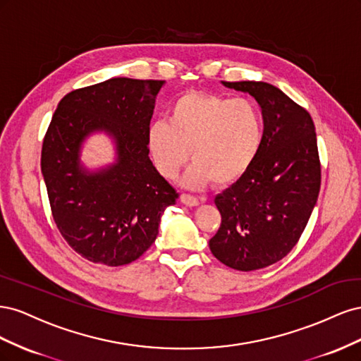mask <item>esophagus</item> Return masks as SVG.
<instances>
[{"label": "esophagus", "mask_w": 361, "mask_h": 361, "mask_svg": "<svg viewBox=\"0 0 361 361\" xmlns=\"http://www.w3.org/2000/svg\"><path fill=\"white\" fill-rule=\"evenodd\" d=\"M180 202L183 203V204H187V206H197L200 202L194 197V195H191V194H187V192H182L180 194Z\"/></svg>", "instance_id": "esophagus-1"}]
</instances>
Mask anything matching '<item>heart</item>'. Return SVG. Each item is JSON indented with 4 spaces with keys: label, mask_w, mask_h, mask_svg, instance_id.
Listing matches in <instances>:
<instances>
[{
    "label": "heart",
    "mask_w": 361,
    "mask_h": 361,
    "mask_svg": "<svg viewBox=\"0 0 361 361\" xmlns=\"http://www.w3.org/2000/svg\"><path fill=\"white\" fill-rule=\"evenodd\" d=\"M265 128L259 106L245 97L185 93L169 110V122H154L146 134L149 155L161 176L173 179L191 158L185 185H227L256 162Z\"/></svg>",
    "instance_id": "1"
}]
</instances>
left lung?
Returning a JSON list of instances; mask_svg holds the SVG:
<instances>
[{"label":"left lung","instance_id":"left-lung-1","mask_svg":"<svg viewBox=\"0 0 361 361\" xmlns=\"http://www.w3.org/2000/svg\"><path fill=\"white\" fill-rule=\"evenodd\" d=\"M259 102L265 137L251 169L215 197L221 224L212 255L228 268L255 271L298 243L321 188V161L309 111L262 81L223 82Z\"/></svg>","mask_w":361,"mask_h":361}]
</instances>
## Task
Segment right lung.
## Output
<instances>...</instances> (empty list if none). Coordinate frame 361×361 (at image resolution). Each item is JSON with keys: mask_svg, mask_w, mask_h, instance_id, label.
Masks as SVG:
<instances>
[{"mask_svg": "<svg viewBox=\"0 0 361 361\" xmlns=\"http://www.w3.org/2000/svg\"><path fill=\"white\" fill-rule=\"evenodd\" d=\"M164 81L111 78L76 89L60 101L43 138L40 167L59 232L81 257L106 267L137 260L155 243L161 215L179 192L149 159L146 134ZM105 128L119 161L85 175L82 140Z\"/></svg>", "mask_w": 361, "mask_h": 361, "instance_id": "1", "label": "right lung"}]
</instances>
